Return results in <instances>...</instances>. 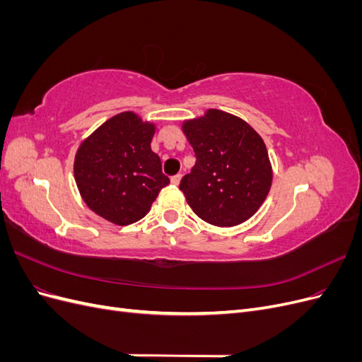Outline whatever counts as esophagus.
Masks as SVG:
<instances>
[{
	"label": "esophagus",
	"instance_id": "1",
	"mask_svg": "<svg viewBox=\"0 0 362 362\" xmlns=\"http://www.w3.org/2000/svg\"><path fill=\"white\" fill-rule=\"evenodd\" d=\"M180 181H181V175H180V173L173 175V177L170 178V182H172L173 185H178V184H180Z\"/></svg>",
	"mask_w": 362,
	"mask_h": 362
}]
</instances>
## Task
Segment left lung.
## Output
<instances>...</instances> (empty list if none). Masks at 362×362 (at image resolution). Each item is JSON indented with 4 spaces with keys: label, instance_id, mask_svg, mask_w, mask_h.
<instances>
[{
    "label": "left lung",
    "instance_id": "8db88e82",
    "mask_svg": "<svg viewBox=\"0 0 362 362\" xmlns=\"http://www.w3.org/2000/svg\"><path fill=\"white\" fill-rule=\"evenodd\" d=\"M196 163L180 190L194 214L216 226L243 223L264 202L272 168L264 141L240 117L211 108L182 125Z\"/></svg>",
    "mask_w": 362,
    "mask_h": 362
}]
</instances>
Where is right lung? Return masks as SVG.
<instances>
[{
    "label": "right lung",
    "mask_w": 362,
    "mask_h": 362,
    "mask_svg": "<svg viewBox=\"0 0 362 362\" xmlns=\"http://www.w3.org/2000/svg\"><path fill=\"white\" fill-rule=\"evenodd\" d=\"M154 125L124 112L98 128L76 151L75 182L87 206L105 221L129 225L151 210L169 184L152 152Z\"/></svg>",
    "instance_id": "1"
}]
</instances>
